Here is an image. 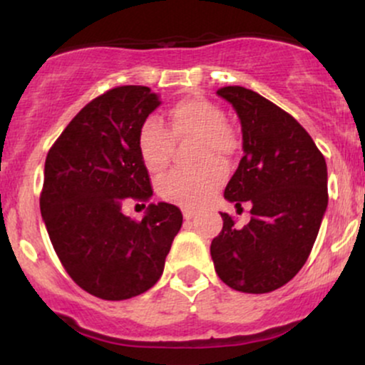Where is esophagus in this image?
<instances>
[{"instance_id": "1", "label": "esophagus", "mask_w": 365, "mask_h": 365, "mask_svg": "<svg viewBox=\"0 0 365 365\" xmlns=\"http://www.w3.org/2000/svg\"><path fill=\"white\" fill-rule=\"evenodd\" d=\"M194 216H195V209H190V207L183 209V217H185V220H192Z\"/></svg>"}]
</instances>
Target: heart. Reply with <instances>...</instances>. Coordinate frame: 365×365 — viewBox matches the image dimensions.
<instances>
[{
    "label": "heart",
    "instance_id": "heart-1",
    "mask_svg": "<svg viewBox=\"0 0 365 365\" xmlns=\"http://www.w3.org/2000/svg\"><path fill=\"white\" fill-rule=\"evenodd\" d=\"M225 111L200 96L180 99L168 110V130L148 118L137 132V153L142 165L153 175L168 168L173 139L195 137L192 170L173 171L159 180L158 192L166 202L182 207H199L216 194L225 182L226 163L235 153L237 139L225 123Z\"/></svg>",
    "mask_w": 365,
    "mask_h": 365
}]
</instances>
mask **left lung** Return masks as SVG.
I'll list each match as a JSON object with an SVG mask.
<instances>
[{"instance_id":"left-lung-1","label":"left lung","mask_w":365,"mask_h":365,"mask_svg":"<svg viewBox=\"0 0 365 365\" xmlns=\"http://www.w3.org/2000/svg\"><path fill=\"white\" fill-rule=\"evenodd\" d=\"M242 123L244 158L225 188L237 207L249 200V225L238 230L221 212L223 230L211 242L221 282L244 293H269L302 269L328 206L324 156L307 130L257 92L217 89Z\"/></svg>"}]
</instances>
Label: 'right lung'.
<instances>
[{
    "instance_id": "add662e5",
    "label": "right lung",
    "mask_w": 365,
    "mask_h": 365,
    "mask_svg": "<svg viewBox=\"0 0 365 365\" xmlns=\"http://www.w3.org/2000/svg\"><path fill=\"white\" fill-rule=\"evenodd\" d=\"M159 104L144 86L106 91L75 115L46 158L39 204L49 240L70 278L103 300L154 287L182 226L173 204H150L140 221L121 212L153 197L137 132Z\"/></svg>"
}]
</instances>
